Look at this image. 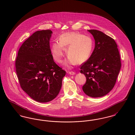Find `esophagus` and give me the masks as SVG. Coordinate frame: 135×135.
Wrapping results in <instances>:
<instances>
[{"mask_svg":"<svg viewBox=\"0 0 135 135\" xmlns=\"http://www.w3.org/2000/svg\"><path fill=\"white\" fill-rule=\"evenodd\" d=\"M69 73L70 74V75H75V73L74 72H69Z\"/></svg>","mask_w":135,"mask_h":135,"instance_id":"1","label":"esophagus"}]
</instances>
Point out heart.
Returning <instances> with one entry per match:
<instances>
[{
    "label": "heart",
    "instance_id": "heart-1",
    "mask_svg": "<svg viewBox=\"0 0 135 135\" xmlns=\"http://www.w3.org/2000/svg\"><path fill=\"white\" fill-rule=\"evenodd\" d=\"M68 58L64 64L69 68L76 64H81L90 57L94 49V41L89 36L76 32L62 34L59 41L54 42L51 52L54 60L59 63L62 61L64 51Z\"/></svg>",
    "mask_w": 135,
    "mask_h": 135
}]
</instances>
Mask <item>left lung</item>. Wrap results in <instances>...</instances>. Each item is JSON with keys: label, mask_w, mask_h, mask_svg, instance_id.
Masks as SVG:
<instances>
[{"label": "left lung", "mask_w": 135, "mask_h": 135, "mask_svg": "<svg viewBox=\"0 0 135 135\" xmlns=\"http://www.w3.org/2000/svg\"><path fill=\"white\" fill-rule=\"evenodd\" d=\"M95 41L89 59L81 65V73L86 77L83 90L88 96L98 98L108 94L114 87L120 71L121 62L115 40L103 32L88 30Z\"/></svg>", "instance_id": "8db88e82"}]
</instances>
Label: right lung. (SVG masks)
<instances>
[{
    "mask_svg": "<svg viewBox=\"0 0 135 135\" xmlns=\"http://www.w3.org/2000/svg\"><path fill=\"white\" fill-rule=\"evenodd\" d=\"M51 30L38 31L22 45L16 61L22 89L33 100L48 102L58 96L66 72L55 62L50 48Z\"/></svg>",
    "mask_w": 135,
    "mask_h": 135,
    "instance_id": "1",
    "label": "right lung"
}]
</instances>
